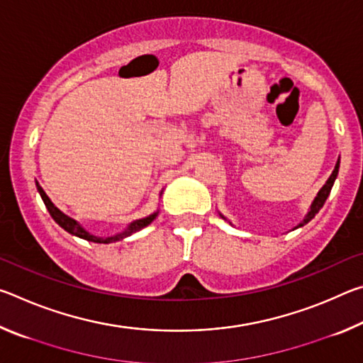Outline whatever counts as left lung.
<instances>
[{
	"instance_id": "1",
	"label": "left lung",
	"mask_w": 363,
	"mask_h": 363,
	"mask_svg": "<svg viewBox=\"0 0 363 363\" xmlns=\"http://www.w3.org/2000/svg\"><path fill=\"white\" fill-rule=\"evenodd\" d=\"M337 169H340V160H337L336 167H335V169H333V173H331V176L328 177V181L325 182V186H323L320 190H318V194H317V196H315L314 203H312V206H311V211L307 213L306 219H304L303 223H301L298 227H303L304 224L309 223V220H311L312 218H314L318 211H320V208L323 206L325 200H327V196H328V195H330V192H331V187H333L335 179H336V176H337Z\"/></svg>"
}]
</instances>
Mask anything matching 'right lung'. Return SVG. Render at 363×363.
<instances>
[{
  "instance_id": "right-lung-1",
  "label": "right lung",
  "mask_w": 363,
  "mask_h": 363,
  "mask_svg": "<svg viewBox=\"0 0 363 363\" xmlns=\"http://www.w3.org/2000/svg\"><path fill=\"white\" fill-rule=\"evenodd\" d=\"M38 190H40V195H41L43 201H45V205H46V208H48L49 214H51L52 219L56 220V223H57L60 227H62V229H65L69 233H73V235H77V237H79V238H84V240H88V242H94V243H112V242H118V240H121V238L131 235L133 232L140 230V229H143V227L149 225V224L152 223V220L155 219V216H157V213H153V214H150V216H147V218H144V219L134 220V223H133L130 227H128V229H126L125 232L118 233V235H113V237H108V238H99V237L89 235V233L86 232V230L83 229V227L77 223V220L70 219L69 216H65V214H64L62 211L57 210V208L54 206L52 201L49 200V196L45 194V190H43L40 186H38Z\"/></svg>"
}]
</instances>
